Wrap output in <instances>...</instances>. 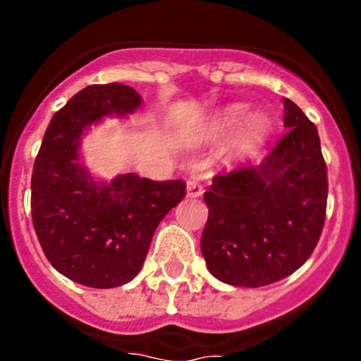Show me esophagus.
Instances as JSON below:
<instances>
[{"label":"esophagus","mask_w":361,"mask_h":361,"mask_svg":"<svg viewBox=\"0 0 361 361\" xmlns=\"http://www.w3.org/2000/svg\"><path fill=\"white\" fill-rule=\"evenodd\" d=\"M202 192H204V185L201 183V180H197V178H190V180L187 181L188 197H199V195H202Z\"/></svg>","instance_id":"obj_1"}]
</instances>
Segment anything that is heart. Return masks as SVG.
<instances>
[{
	"label": "heart",
	"mask_w": 361,
	"mask_h": 361,
	"mask_svg": "<svg viewBox=\"0 0 361 361\" xmlns=\"http://www.w3.org/2000/svg\"><path fill=\"white\" fill-rule=\"evenodd\" d=\"M245 114V104H228V106L221 108L220 111H216L207 120L206 133L211 134V136H224V134H227L228 130H232L239 123V127L234 133V137H232V152L235 155L248 154L267 136L271 120L262 111L250 113L246 117Z\"/></svg>",
	"instance_id": "obj_1"
}]
</instances>
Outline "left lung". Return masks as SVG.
I'll list each match as a JSON object with an SVG mask.
<instances>
[{"instance_id": "1", "label": "left lung", "mask_w": 361, "mask_h": 361, "mask_svg": "<svg viewBox=\"0 0 361 361\" xmlns=\"http://www.w3.org/2000/svg\"><path fill=\"white\" fill-rule=\"evenodd\" d=\"M285 127L260 166L216 174L204 194L201 251L227 285L258 288L293 274L322 235L329 180L318 129L290 99Z\"/></svg>"}]
</instances>
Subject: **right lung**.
Wrapping results in <instances>:
<instances>
[{
    "label": "right lung",
    "mask_w": 361,
    "mask_h": 361,
    "mask_svg": "<svg viewBox=\"0 0 361 361\" xmlns=\"http://www.w3.org/2000/svg\"><path fill=\"white\" fill-rule=\"evenodd\" d=\"M141 104L129 85H89L50 120L31 176V216L54 269L90 288H115L140 272L160 220L181 202V180L154 181L129 173L94 180L80 162L83 130L103 116Z\"/></svg>",
    "instance_id": "right-lung-1"
}]
</instances>
